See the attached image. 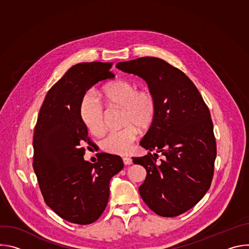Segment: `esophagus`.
I'll return each mask as SVG.
<instances>
[{
	"mask_svg": "<svg viewBox=\"0 0 249 249\" xmlns=\"http://www.w3.org/2000/svg\"><path fill=\"white\" fill-rule=\"evenodd\" d=\"M122 160H123L124 164H126V165H131L133 163V160L129 157H124Z\"/></svg>",
	"mask_w": 249,
	"mask_h": 249,
	"instance_id": "obj_1",
	"label": "esophagus"
}]
</instances>
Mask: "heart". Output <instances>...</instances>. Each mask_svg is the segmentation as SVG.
Wrapping results in <instances>:
<instances>
[{
  "label": "heart",
  "instance_id": "1",
  "mask_svg": "<svg viewBox=\"0 0 249 249\" xmlns=\"http://www.w3.org/2000/svg\"><path fill=\"white\" fill-rule=\"evenodd\" d=\"M102 94L110 104L124 109V123L128 126L106 135L100 142L101 149L111 154L126 155L138 137V129L134 125L145 129L153 122L157 111L156 98L152 92L138 90L133 83L123 80L106 85L102 89ZM81 115L90 133L98 135L103 132V108L95 97H84Z\"/></svg>",
  "mask_w": 249,
  "mask_h": 249
}]
</instances>
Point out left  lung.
Segmentation results:
<instances>
[{"instance_id":"left-lung-1","label":"left lung","mask_w":249,"mask_h":249,"mask_svg":"<svg viewBox=\"0 0 249 249\" xmlns=\"http://www.w3.org/2000/svg\"><path fill=\"white\" fill-rule=\"evenodd\" d=\"M116 67L145 80L157 102L140 143L156 153L133 158L147 170L140 195L161 217L181 215L204 197L214 174L217 147L208 106L192 81L162 59L142 57ZM157 152L165 157L159 165Z\"/></svg>"}]
</instances>
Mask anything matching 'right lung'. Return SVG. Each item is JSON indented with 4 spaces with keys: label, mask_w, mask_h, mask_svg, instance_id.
Segmentation results:
<instances>
[{
    "label": "right lung",
    "mask_w": 249,
    "mask_h": 249,
    "mask_svg": "<svg viewBox=\"0 0 249 249\" xmlns=\"http://www.w3.org/2000/svg\"><path fill=\"white\" fill-rule=\"evenodd\" d=\"M112 63H80L49 89L33 135V169L44 201L62 219L78 225L95 222L109 198V182L124 166L119 156L101 153L85 160L89 143L81 106L87 91L113 79Z\"/></svg>",
    "instance_id": "right-lung-1"
}]
</instances>
